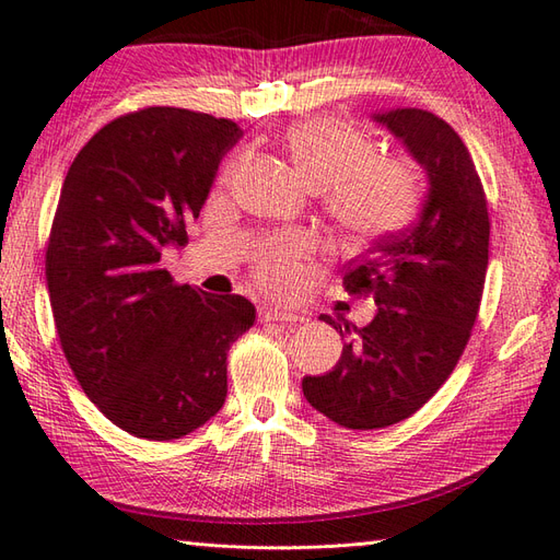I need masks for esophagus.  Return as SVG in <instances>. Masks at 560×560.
Returning a JSON list of instances; mask_svg holds the SVG:
<instances>
[{
    "instance_id": "1",
    "label": "esophagus",
    "mask_w": 560,
    "mask_h": 560,
    "mask_svg": "<svg viewBox=\"0 0 560 560\" xmlns=\"http://www.w3.org/2000/svg\"><path fill=\"white\" fill-rule=\"evenodd\" d=\"M260 322H282V324H296V322H304L302 314H294L288 310H278V306H266L264 312H260Z\"/></svg>"
}]
</instances>
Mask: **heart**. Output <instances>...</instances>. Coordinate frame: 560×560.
<instances>
[{
  "instance_id": "obj_1",
  "label": "heart",
  "mask_w": 560,
  "mask_h": 560,
  "mask_svg": "<svg viewBox=\"0 0 560 560\" xmlns=\"http://www.w3.org/2000/svg\"><path fill=\"white\" fill-rule=\"evenodd\" d=\"M296 174L306 186L322 190L324 210L348 242H368L401 230L418 210L420 171L406 156L372 154L374 144L355 125L330 116L294 122L282 137ZM238 162L222 168L230 184ZM304 232H282L258 248L256 272L264 288L290 290L296 282V260L310 254Z\"/></svg>"
}]
</instances>
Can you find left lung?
<instances>
[{"label":"left lung","instance_id":"1","mask_svg":"<svg viewBox=\"0 0 560 560\" xmlns=\"http://www.w3.org/2000/svg\"><path fill=\"white\" fill-rule=\"evenodd\" d=\"M372 118L423 166L428 196L413 226L348 266L346 290L372 294L376 314L352 326L334 370L302 380L306 401L350 430L401 423L438 394L469 343L488 268L486 192L462 137L423 108Z\"/></svg>","mask_w":560,"mask_h":560}]
</instances>
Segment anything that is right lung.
Returning a JSON list of instances; mask_svg holds the SVG:
<instances>
[{
  "instance_id": "add662e5",
  "label": "right lung",
  "mask_w": 560,
  "mask_h": 560,
  "mask_svg": "<svg viewBox=\"0 0 560 560\" xmlns=\"http://www.w3.org/2000/svg\"><path fill=\"white\" fill-rule=\"evenodd\" d=\"M234 120L152 106L104 125L67 171L45 254L67 362L113 425L178 440L224 406L226 352L256 322L242 294L176 284L162 248L188 244Z\"/></svg>"
}]
</instances>
